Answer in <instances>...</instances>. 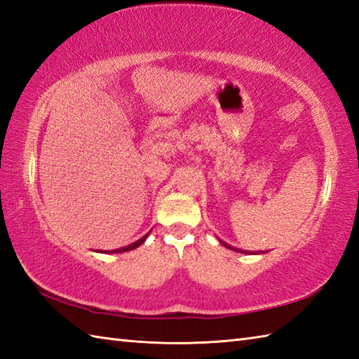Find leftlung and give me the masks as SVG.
<instances>
[{"instance_id":"8db88e82","label":"left lung","mask_w":359,"mask_h":359,"mask_svg":"<svg viewBox=\"0 0 359 359\" xmlns=\"http://www.w3.org/2000/svg\"><path fill=\"white\" fill-rule=\"evenodd\" d=\"M219 242L222 243V245H224V247H226V248H230V250H233V251H238V253H243V255H253V253H251V251H247V250H239V248H234V247H231V245H228L226 242L220 241V239H219ZM256 255H261V251H257Z\"/></svg>"}]
</instances>
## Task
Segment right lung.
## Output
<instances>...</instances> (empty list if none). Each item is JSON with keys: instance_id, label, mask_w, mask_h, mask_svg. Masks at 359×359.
<instances>
[{"instance_id": "add662e5", "label": "right lung", "mask_w": 359, "mask_h": 359, "mask_svg": "<svg viewBox=\"0 0 359 359\" xmlns=\"http://www.w3.org/2000/svg\"><path fill=\"white\" fill-rule=\"evenodd\" d=\"M149 234V233H148ZM148 234H144L143 238H140L139 241H135L134 243H129V245H126V247H123V248H117V250H111V251H98V253H125V251H131V250H134V248H137V247H140L142 243L147 241V238H148Z\"/></svg>"}]
</instances>
